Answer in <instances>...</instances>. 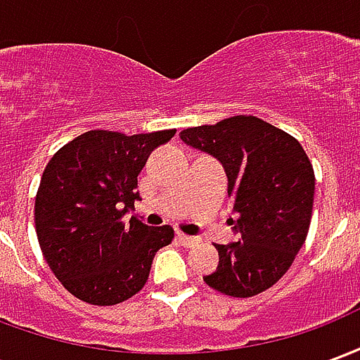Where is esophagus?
I'll list each match as a JSON object with an SVG mask.
<instances>
[{
  "label": "esophagus",
  "instance_id": "obj_1",
  "mask_svg": "<svg viewBox=\"0 0 360 360\" xmlns=\"http://www.w3.org/2000/svg\"><path fill=\"white\" fill-rule=\"evenodd\" d=\"M177 239H179L181 245H185V247H195L196 243L200 241L198 237H191V235H185V233H177Z\"/></svg>",
  "mask_w": 360,
  "mask_h": 360
}]
</instances>
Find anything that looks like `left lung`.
I'll list each match as a JSON object with an SVG mask.
<instances>
[{"label":"left lung","instance_id":"obj_1","mask_svg":"<svg viewBox=\"0 0 360 360\" xmlns=\"http://www.w3.org/2000/svg\"><path fill=\"white\" fill-rule=\"evenodd\" d=\"M181 141L218 158L239 241L216 245L219 264L204 281L229 297L270 289L293 264L309 233L314 169L297 139L255 115L181 131Z\"/></svg>","mask_w":360,"mask_h":360}]
</instances>
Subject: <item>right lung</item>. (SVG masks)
Listing matches in <instances>:
<instances>
[{
	"label": "right lung",
	"instance_id": "right-lung-1",
	"mask_svg": "<svg viewBox=\"0 0 360 360\" xmlns=\"http://www.w3.org/2000/svg\"><path fill=\"white\" fill-rule=\"evenodd\" d=\"M175 129L131 134L89 131L59 148L36 193V235L46 262L67 291L110 307L141 291L173 227L125 221L139 200V173Z\"/></svg>",
	"mask_w": 360,
	"mask_h": 360
}]
</instances>
